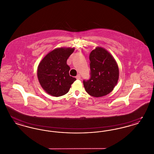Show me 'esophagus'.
<instances>
[{"mask_svg":"<svg viewBox=\"0 0 154 154\" xmlns=\"http://www.w3.org/2000/svg\"><path fill=\"white\" fill-rule=\"evenodd\" d=\"M76 79L77 80H80L81 79V75L80 74H78L77 76H76Z\"/></svg>","mask_w":154,"mask_h":154,"instance_id":"esophagus-1","label":"esophagus"}]
</instances>
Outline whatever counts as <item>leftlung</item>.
<instances>
[{
    "instance_id": "left-lung-1",
    "label": "left lung",
    "mask_w": 154,
    "mask_h": 154,
    "mask_svg": "<svg viewBox=\"0 0 154 154\" xmlns=\"http://www.w3.org/2000/svg\"><path fill=\"white\" fill-rule=\"evenodd\" d=\"M90 78L83 80L86 92L96 97L110 93L117 83L119 69L116 61L109 52L96 47L89 54Z\"/></svg>"
}]
</instances>
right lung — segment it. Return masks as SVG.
I'll return each instance as SVG.
<instances>
[{
  "instance_id": "add662e5",
  "label": "right lung",
  "mask_w": 154,
  "mask_h": 154,
  "mask_svg": "<svg viewBox=\"0 0 154 154\" xmlns=\"http://www.w3.org/2000/svg\"><path fill=\"white\" fill-rule=\"evenodd\" d=\"M74 48H59L49 52L39 63L37 77L42 88L56 97L67 94L76 79L69 75L67 60Z\"/></svg>"
}]
</instances>
